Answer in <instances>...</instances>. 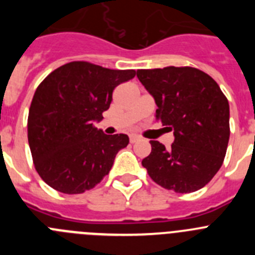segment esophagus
Wrapping results in <instances>:
<instances>
[{"label":"esophagus","mask_w":255,"mask_h":255,"mask_svg":"<svg viewBox=\"0 0 255 255\" xmlns=\"http://www.w3.org/2000/svg\"><path fill=\"white\" fill-rule=\"evenodd\" d=\"M138 140H140V136L136 134H131L130 135V143H136Z\"/></svg>","instance_id":"esophagus-1"}]
</instances>
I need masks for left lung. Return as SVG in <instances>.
<instances>
[{
  "label": "left lung",
  "instance_id": "obj_1",
  "mask_svg": "<svg viewBox=\"0 0 255 255\" xmlns=\"http://www.w3.org/2000/svg\"><path fill=\"white\" fill-rule=\"evenodd\" d=\"M136 76L157 105L155 119L173 130L171 148L150 140L141 161L162 188L193 193L220 170L230 138V106L217 83L194 67L138 70Z\"/></svg>",
  "mask_w": 255,
  "mask_h": 255
}]
</instances>
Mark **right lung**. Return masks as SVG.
<instances>
[{
  "label": "right lung",
  "instance_id": "obj_1",
  "mask_svg": "<svg viewBox=\"0 0 255 255\" xmlns=\"http://www.w3.org/2000/svg\"><path fill=\"white\" fill-rule=\"evenodd\" d=\"M134 76L135 70L74 61L40 83L29 110L28 140L35 170L47 185L80 194L108 175L129 136L106 135L94 123L110 108L115 88Z\"/></svg>",
  "mask_w": 255,
  "mask_h": 255
}]
</instances>
